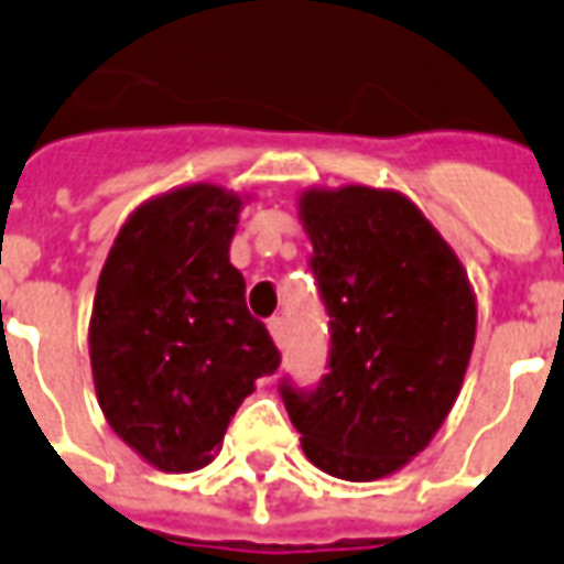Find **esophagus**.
<instances>
[{
    "mask_svg": "<svg viewBox=\"0 0 564 564\" xmlns=\"http://www.w3.org/2000/svg\"><path fill=\"white\" fill-rule=\"evenodd\" d=\"M270 335H273V341L279 344V347H282V344H285V338H288V326H285V317H270Z\"/></svg>",
    "mask_w": 564,
    "mask_h": 564,
    "instance_id": "esophagus-1",
    "label": "esophagus"
}]
</instances>
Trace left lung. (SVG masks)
<instances>
[{
  "mask_svg": "<svg viewBox=\"0 0 564 564\" xmlns=\"http://www.w3.org/2000/svg\"><path fill=\"white\" fill-rule=\"evenodd\" d=\"M308 270L329 314L326 373L279 382L305 456L350 482L394 474L438 432L468 368L477 305L432 223L394 191L300 199Z\"/></svg>",
  "mask_w": 564,
  "mask_h": 564,
  "instance_id": "obj_1",
  "label": "left lung"
}]
</instances>
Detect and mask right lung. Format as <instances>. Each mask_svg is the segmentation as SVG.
<instances>
[{
  "label": "right lung",
  "instance_id": "obj_1",
  "mask_svg": "<svg viewBox=\"0 0 564 564\" xmlns=\"http://www.w3.org/2000/svg\"><path fill=\"white\" fill-rule=\"evenodd\" d=\"M241 199L214 185L141 205L105 259L90 317L96 397L111 430L167 474L212 462L276 344L229 261Z\"/></svg>",
  "mask_w": 564,
  "mask_h": 564
}]
</instances>
